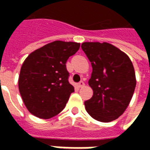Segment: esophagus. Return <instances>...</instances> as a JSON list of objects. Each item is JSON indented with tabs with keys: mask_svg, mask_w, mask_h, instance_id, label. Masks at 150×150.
I'll list each match as a JSON object with an SVG mask.
<instances>
[{
	"mask_svg": "<svg viewBox=\"0 0 150 150\" xmlns=\"http://www.w3.org/2000/svg\"><path fill=\"white\" fill-rule=\"evenodd\" d=\"M84 85H85V84H84V83L83 81H81V82L78 83V87H79V88H83V87H84Z\"/></svg>",
	"mask_w": 150,
	"mask_h": 150,
	"instance_id": "esophagus-1",
	"label": "esophagus"
}]
</instances>
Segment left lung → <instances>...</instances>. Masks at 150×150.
<instances>
[{
    "label": "left lung",
    "mask_w": 150,
    "mask_h": 150,
    "mask_svg": "<svg viewBox=\"0 0 150 150\" xmlns=\"http://www.w3.org/2000/svg\"><path fill=\"white\" fill-rule=\"evenodd\" d=\"M82 49L93 67L88 84L93 95L84 102L90 116L108 123L129 106L136 86L134 68L129 56L108 42H83Z\"/></svg>",
    "instance_id": "obj_1"
}]
</instances>
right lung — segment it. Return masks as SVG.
Wrapping results in <instances>:
<instances>
[{
	"mask_svg": "<svg viewBox=\"0 0 150 150\" xmlns=\"http://www.w3.org/2000/svg\"><path fill=\"white\" fill-rule=\"evenodd\" d=\"M79 47L78 42L55 41L35 50L24 61L18 88L25 106L34 116L51 118L65 108L74 92L66 62Z\"/></svg>",
	"mask_w": 150,
	"mask_h": 150,
	"instance_id": "1",
	"label": "right lung"
}]
</instances>
